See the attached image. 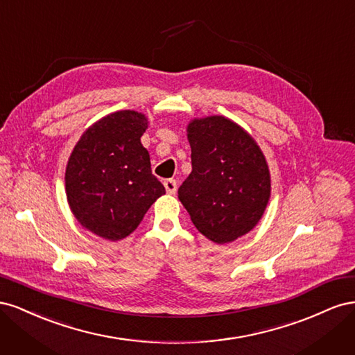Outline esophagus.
Instances as JSON below:
<instances>
[{
  "label": "esophagus",
  "instance_id": "1",
  "mask_svg": "<svg viewBox=\"0 0 355 355\" xmlns=\"http://www.w3.org/2000/svg\"><path fill=\"white\" fill-rule=\"evenodd\" d=\"M164 188H166V191H167V194H170V196L176 194V191H178L176 180H175V179H167V180H164Z\"/></svg>",
  "mask_w": 355,
  "mask_h": 355
}]
</instances>
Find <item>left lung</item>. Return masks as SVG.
I'll return each instance as SVG.
<instances>
[{
  "instance_id": "obj_1",
  "label": "left lung",
  "mask_w": 355,
  "mask_h": 355,
  "mask_svg": "<svg viewBox=\"0 0 355 355\" xmlns=\"http://www.w3.org/2000/svg\"><path fill=\"white\" fill-rule=\"evenodd\" d=\"M192 171L178 197L192 223L218 244L250 232L271 196L266 159L254 139L222 115L188 124Z\"/></svg>"
}]
</instances>
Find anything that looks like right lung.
I'll use <instances>...</instances> for the list:
<instances>
[{"label":"right lung","instance_id":"right-lung-1","mask_svg":"<svg viewBox=\"0 0 355 355\" xmlns=\"http://www.w3.org/2000/svg\"><path fill=\"white\" fill-rule=\"evenodd\" d=\"M148 118L116 111L83 133L68 159L65 187L71 211L85 230L116 241L130 235L157 198L166 194L153 175L141 137Z\"/></svg>","mask_w":355,"mask_h":355}]
</instances>
